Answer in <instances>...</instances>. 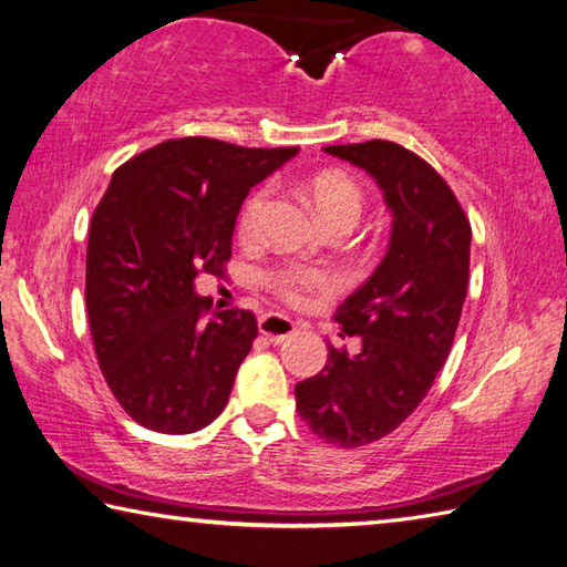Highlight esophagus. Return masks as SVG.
I'll use <instances>...</instances> for the list:
<instances>
[{
    "instance_id": "esophagus-1",
    "label": "esophagus",
    "mask_w": 567,
    "mask_h": 567,
    "mask_svg": "<svg viewBox=\"0 0 567 567\" xmlns=\"http://www.w3.org/2000/svg\"><path fill=\"white\" fill-rule=\"evenodd\" d=\"M259 332L271 344H281L284 340H288L296 332V322L291 318L279 316V313H269L259 320Z\"/></svg>"
}]
</instances>
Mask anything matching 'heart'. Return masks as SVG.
<instances>
[{"mask_svg": "<svg viewBox=\"0 0 567 567\" xmlns=\"http://www.w3.org/2000/svg\"><path fill=\"white\" fill-rule=\"evenodd\" d=\"M310 203H313L318 217L322 223H350L354 225L357 217L362 213V190L357 188V183L340 176V173H320L308 186ZM271 203V190L259 188L257 193L249 195L239 213V233L241 237H257L264 227V219H267ZM271 286L288 300H298L310 288L328 286L330 279L328 274L316 271V269H303V267H291L281 269L271 276Z\"/></svg>", "mask_w": 567, "mask_h": 567, "instance_id": "heart-1", "label": "heart"}]
</instances>
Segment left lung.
<instances>
[{
	"instance_id": "left-lung-1",
	"label": "left lung",
	"mask_w": 567,
	"mask_h": 567,
	"mask_svg": "<svg viewBox=\"0 0 567 567\" xmlns=\"http://www.w3.org/2000/svg\"><path fill=\"white\" fill-rule=\"evenodd\" d=\"M322 152L367 171L391 213L384 259L334 316L360 352L328 344L322 372L296 384L310 431L360 447L396 431L445 364L467 296L472 229L447 183L409 148L372 138Z\"/></svg>"
}]
</instances>
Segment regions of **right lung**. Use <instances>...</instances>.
I'll use <instances>...</instances> for the list:
<instances>
[{
	"mask_svg": "<svg viewBox=\"0 0 567 567\" xmlns=\"http://www.w3.org/2000/svg\"><path fill=\"white\" fill-rule=\"evenodd\" d=\"M296 154L186 136L112 173L90 223L85 303L107 386L144 429L195 433L227 406L257 318L207 316L195 276H223L249 188Z\"/></svg>",
	"mask_w": 567,
	"mask_h": 567,
	"instance_id": "obj_1",
	"label": "right lung"
}]
</instances>
